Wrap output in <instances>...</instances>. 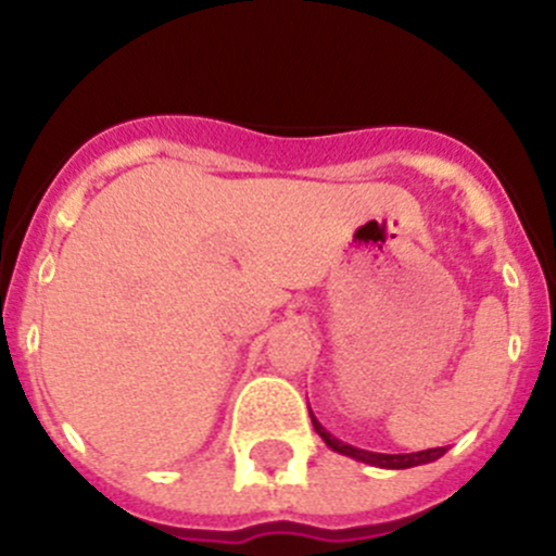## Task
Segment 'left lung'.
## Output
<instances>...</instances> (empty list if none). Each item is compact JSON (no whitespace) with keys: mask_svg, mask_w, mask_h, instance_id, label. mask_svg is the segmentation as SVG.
<instances>
[{"mask_svg":"<svg viewBox=\"0 0 556 556\" xmlns=\"http://www.w3.org/2000/svg\"><path fill=\"white\" fill-rule=\"evenodd\" d=\"M312 425H314V430L323 435L325 444H328L333 452H341V454H346V457H355V459H361V463H368V465H379V468H414V465L433 463V459H439L441 454L446 452V446H439V450L414 452V454H377V452L355 450V446L341 444L339 439H333V435H330L328 430H325L314 417H312Z\"/></svg>","mask_w":556,"mask_h":556,"instance_id":"left-lung-1","label":"left lung"}]
</instances>
